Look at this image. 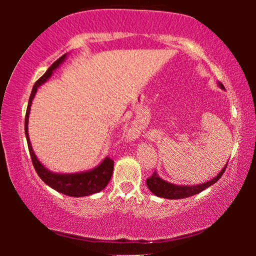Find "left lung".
I'll use <instances>...</instances> for the list:
<instances>
[{
	"label": "left lung",
	"instance_id": "left-lung-1",
	"mask_svg": "<svg viewBox=\"0 0 256 256\" xmlns=\"http://www.w3.org/2000/svg\"><path fill=\"white\" fill-rule=\"evenodd\" d=\"M220 88L225 90V87L222 82H219ZM226 166L222 168V170L216 174V177L213 178V180L206 182V183L199 184V185H176L172 183H169V182L164 180L160 178L158 174H157L156 171H154L152 177H149L146 180V185H148L149 190L152 192L154 194L157 196V197H162L166 199H183L191 197V196L197 194L199 192H202L205 188H208L216 183V182L219 180V178L222 176V174L225 172Z\"/></svg>",
	"mask_w": 256,
	"mask_h": 256
}]
</instances>
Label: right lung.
<instances>
[{
  "instance_id": "1",
  "label": "right lung",
  "mask_w": 256,
  "mask_h": 256,
  "mask_svg": "<svg viewBox=\"0 0 256 256\" xmlns=\"http://www.w3.org/2000/svg\"><path fill=\"white\" fill-rule=\"evenodd\" d=\"M66 54L64 56H62L58 60H56L54 64L48 68V71L34 82V85L32 87V92L30 94L29 104H28L24 129H26V136L28 141V146H29L31 160H32L34 170H36L38 176L40 177V180H43L45 184H48V186H51L52 188H54L56 191L60 192L62 194L70 196V197H85V196L98 194V192L104 190V188L107 186V184L110 183L112 178V174H113L114 160L110 158V157H106V158H104L96 168H94V169L88 171H84V172L54 174L52 172V171L48 170L38 160L32 150V146H31L29 132H28V122H29L30 107L34 94L37 92V88L42 85V84H44L48 78H50L54 70L64 62Z\"/></svg>"
}]
</instances>
